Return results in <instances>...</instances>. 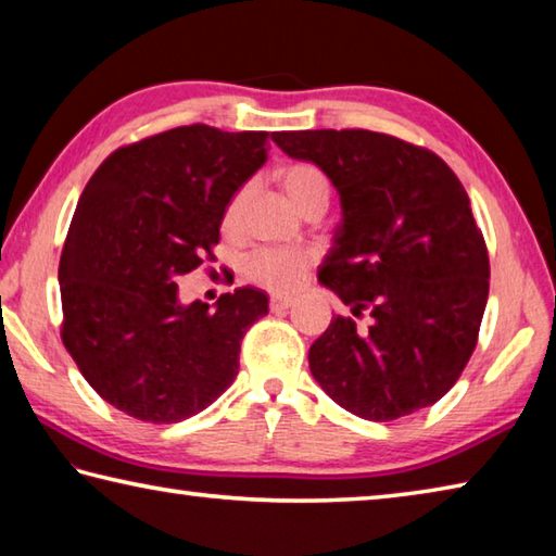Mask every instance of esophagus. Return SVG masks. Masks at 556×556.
Returning <instances> with one entry per match:
<instances>
[{"instance_id":"1","label":"esophagus","mask_w":556,"mask_h":556,"mask_svg":"<svg viewBox=\"0 0 556 556\" xmlns=\"http://www.w3.org/2000/svg\"><path fill=\"white\" fill-rule=\"evenodd\" d=\"M268 305H270L273 313H283V309H288L290 305H293V298H288V295H273Z\"/></svg>"}]
</instances>
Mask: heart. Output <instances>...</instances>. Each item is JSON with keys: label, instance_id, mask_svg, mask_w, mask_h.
Masks as SVG:
<instances>
[{"label": "heart", "instance_id": "heart-1", "mask_svg": "<svg viewBox=\"0 0 556 556\" xmlns=\"http://www.w3.org/2000/svg\"><path fill=\"white\" fill-rule=\"evenodd\" d=\"M280 188L286 198L300 214L325 212L329 198H332V182L313 163H290L278 173ZM249 188H241L227 204L224 212V227L231 229L239 219V212L247 200ZM309 270V256L303 251H280V249H258L243 263V278L270 293H288L295 290Z\"/></svg>", "mask_w": 556, "mask_h": 556}]
</instances>
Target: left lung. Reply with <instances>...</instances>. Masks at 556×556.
I'll return each instance as SVG.
<instances>
[{
  "label": "left lung",
  "mask_w": 556,
  "mask_h": 556,
  "mask_svg": "<svg viewBox=\"0 0 556 556\" xmlns=\"http://www.w3.org/2000/svg\"><path fill=\"white\" fill-rule=\"evenodd\" d=\"M339 192L342 222L317 280L352 315L309 346V371L356 417L391 422L450 393L476 349L489 251L464 185L440 155L388 134H273Z\"/></svg>",
  "instance_id": "obj_1"
}]
</instances>
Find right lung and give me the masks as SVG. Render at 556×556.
<instances>
[{
	"label": "right lung",
	"mask_w": 556,
	"mask_h": 556,
	"mask_svg": "<svg viewBox=\"0 0 556 556\" xmlns=\"http://www.w3.org/2000/svg\"><path fill=\"white\" fill-rule=\"evenodd\" d=\"M268 149L266 131L178 126L116 149L85 185L58 268L61 337L116 410L180 422L237 378L241 339L268 295L247 286L214 309L182 305L178 278L212 256L224 210Z\"/></svg>",
	"instance_id": "add662e5"
}]
</instances>
